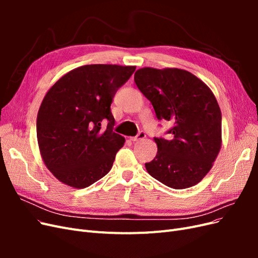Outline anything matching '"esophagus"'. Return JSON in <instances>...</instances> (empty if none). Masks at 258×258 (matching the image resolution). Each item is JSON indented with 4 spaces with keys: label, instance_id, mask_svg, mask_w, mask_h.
<instances>
[{
    "label": "esophagus",
    "instance_id": "esophagus-1",
    "mask_svg": "<svg viewBox=\"0 0 258 258\" xmlns=\"http://www.w3.org/2000/svg\"><path fill=\"white\" fill-rule=\"evenodd\" d=\"M145 137H146L145 132L144 131H140L137 137H132V138H130V140H131L132 142H137V141H141V140L145 139Z\"/></svg>",
    "mask_w": 258,
    "mask_h": 258
}]
</instances>
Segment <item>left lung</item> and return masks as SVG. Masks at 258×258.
Segmentation results:
<instances>
[{
  "label": "left lung",
  "mask_w": 258,
  "mask_h": 258,
  "mask_svg": "<svg viewBox=\"0 0 258 258\" xmlns=\"http://www.w3.org/2000/svg\"><path fill=\"white\" fill-rule=\"evenodd\" d=\"M135 82L159 120L173 122L168 139L155 138L157 154L147 172L171 188L195 186L213 167L222 147V114L208 86L176 68H142Z\"/></svg>",
  "instance_id": "obj_1"
}]
</instances>
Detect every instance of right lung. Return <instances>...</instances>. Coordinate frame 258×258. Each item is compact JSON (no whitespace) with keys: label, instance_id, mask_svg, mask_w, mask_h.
Listing matches in <instances>:
<instances>
[{"label":"right lung","instance_id":"obj_1","mask_svg":"<svg viewBox=\"0 0 258 258\" xmlns=\"http://www.w3.org/2000/svg\"><path fill=\"white\" fill-rule=\"evenodd\" d=\"M135 66L88 64L68 72L46 92L36 118L37 144L58 181L85 188L112 169L124 138L113 132V97ZM106 121V130L100 122Z\"/></svg>","mask_w":258,"mask_h":258}]
</instances>
